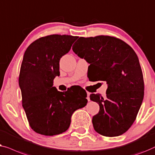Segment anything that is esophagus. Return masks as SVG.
I'll return each mask as SVG.
<instances>
[{
	"mask_svg": "<svg viewBox=\"0 0 155 155\" xmlns=\"http://www.w3.org/2000/svg\"><path fill=\"white\" fill-rule=\"evenodd\" d=\"M90 93H87V100H88V101H90Z\"/></svg>",
	"mask_w": 155,
	"mask_h": 155,
	"instance_id": "34e87169",
	"label": "esophagus"
}]
</instances>
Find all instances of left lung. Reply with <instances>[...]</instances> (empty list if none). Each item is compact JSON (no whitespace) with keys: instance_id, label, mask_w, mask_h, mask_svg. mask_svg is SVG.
Listing matches in <instances>:
<instances>
[{"instance_id":"8db88e82","label":"left lung","mask_w":155,"mask_h":155,"mask_svg":"<svg viewBox=\"0 0 155 155\" xmlns=\"http://www.w3.org/2000/svg\"><path fill=\"white\" fill-rule=\"evenodd\" d=\"M72 50L86 59L93 81L108 84L106 96L90 95L100 106L92 122L95 131L114 137L127 131L136 120L144 96V81L138 56L121 39L110 36L80 37Z\"/></svg>"}]
</instances>
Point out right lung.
I'll use <instances>...</instances> for the list:
<instances>
[{"label": "right lung", "mask_w": 155, "mask_h": 155, "mask_svg": "<svg viewBox=\"0 0 155 155\" xmlns=\"http://www.w3.org/2000/svg\"><path fill=\"white\" fill-rule=\"evenodd\" d=\"M78 36L53 34L34 41L26 50L19 85L29 126L37 134L55 136L66 131L74 112L86 105V91L60 92L53 80L60 76V60Z\"/></svg>", "instance_id": "add662e5"}]
</instances>
